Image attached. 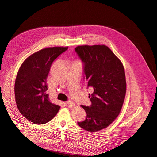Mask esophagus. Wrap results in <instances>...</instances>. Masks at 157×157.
Listing matches in <instances>:
<instances>
[{"mask_svg": "<svg viewBox=\"0 0 157 157\" xmlns=\"http://www.w3.org/2000/svg\"><path fill=\"white\" fill-rule=\"evenodd\" d=\"M66 105H67V106H68L69 108H72L73 106L75 105L74 103L73 102H71V101H69V102H66Z\"/></svg>", "mask_w": 157, "mask_h": 157, "instance_id": "1", "label": "esophagus"}]
</instances>
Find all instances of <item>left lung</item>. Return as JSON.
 Returning a JSON list of instances; mask_svg holds the SVG:
<instances>
[{"label": "left lung", "mask_w": 157, "mask_h": 157, "mask_svg": "<svg viewBox=\"0 0 157 157\" xmlns=\"http://www.w3.org/2000/svg\"><path fill=\"white\" fill-rule=\"evenodd\" d=\"M75 52L83 63L91 105H82L87 116L78 125L89 132L102 130L119 115L125 97L126 83L123 64L108 47L104 45H82Z\"/></svg>", "instance_id": "left-lung-1"}]
</instances>
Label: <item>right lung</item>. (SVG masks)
<instances>
[{"label": "right lung", "mask_w": 157, "mask_h": 157, "mask_svg": "<svg viewBox=\"0 0 157 157\" xmlns=\"http://www.w3.org/2000/svg\"><path fill=\"white\" fill-rule=\"evenodd\" d=\"M68 47H53L40 50L25 60L15 82L17 108L31 122L42 124L51 121L60 106L50 102L46 93V79L52 64Z\"/></svg>", "instance_id": "right-lung-1"}]
</instances>
